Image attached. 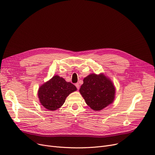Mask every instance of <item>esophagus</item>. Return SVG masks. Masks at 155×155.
<instances>
[{
  "label": "esophagus",
  "instance_id": "obj_1",
  "mask_svg": "<svg viewBox=\"0 0 155 155\" xmlns=\"http://www.w3.org/2000/svg\"><path fill=\"white\" fill-rule=\"evenodd\" d=\"M75 86H76L77 88V89H78H78L80 88V85H79V84H78V83L76 84H75Z\"/></svg>",
  "mask_w": 155,
  "mask_h": 155
}]
</instances>
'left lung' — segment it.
<instances>
[{
  "instance_id": "1",
  "label": "left lung",
  "mask_w": 155,
  "mask_h": 155,
  "mask_svg": "<svg viewBox=\"0 0 155 155\" xmlns=\"http://www.w3.org/2000/svg\"><path fill=\"white\" fill-rule=\"evenodd\" d=\"M79 92L89 107L95 111H99L114 101L116 88L104 73H92L84 78Z\"/></svg>"
}]
</instances>
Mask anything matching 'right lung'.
Masks as SVG:
<instances>
[{
    "label": "right lung",
    "instance_id": "right-lung-1",
    "mask_svg": "<svg viewBox=\"0 0 155 155\" xmlns=\"http://www.w3.org/2000/svg\"><path fill=\"white\" fill-rule=\"evenodd\" d=\"M76 91L74 85L54 75L39 87L38 95L41 104L46 109L53 111L60 108L67 97Z\"/></svg>",
    "mask_w": 155,
    "mask_h": 155
}]
</instances>
